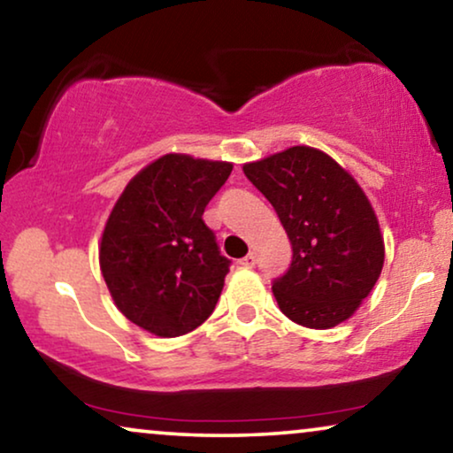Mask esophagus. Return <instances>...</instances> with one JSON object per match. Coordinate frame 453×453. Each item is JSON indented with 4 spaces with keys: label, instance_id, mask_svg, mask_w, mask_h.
<instances>
[{
    "label": "esophagus",
    "instance_id": "1",
    "mask_svg": "<svg viewBox=\"0 0 453 453\" xmlns=\"http://www.w3.org/2000/svg\"><path fill=\"white\" fill-rule=\"evenodd\" d=\"M238 265H240V267H244V269H252L257 265V257L250 252V255H246L244 258H240Z\"/></svg>",
    "mask_w": 453,
    "mask_h": 453
}]
</instances>
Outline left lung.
I'll use <instances>...</instances> for the list:
<instances>
[{"mask_svg":"<svg viewBox=\"0 0 453 453\" xmlns=\"http://www.w3.org/2000/svg\"><path fill=\"white\" fill-rule=\"evenodd\" d=\"M292 242L273 281L280 311L311 329L348 321L381 275L385 242L375 209L352 173L315 147H289L244 164Z\"/></svg>","mask_w":453,"mask_h":453,"instance_id":"1","label":"left lung"}]
</instances>
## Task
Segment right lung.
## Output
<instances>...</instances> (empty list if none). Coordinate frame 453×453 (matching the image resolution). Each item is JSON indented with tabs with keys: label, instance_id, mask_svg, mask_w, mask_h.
<instances>
[{
	"label": "right lung",
	"instance_id": "right-lung-1",
	"mask_svg": "<svg viewBox=\"0 0 453 453\" xmlns=\"http://www.w3.org/2000/svg\"><path fill=\"white\" fill-rule=\"evenodd\" d=\"M232 170L230 161L167 153L144 165L113 204L99 267L118 311L149 334L184 335L213 312L230 261L203 213Z\"/></svg>",
	"mask_w": 453,
	"mask_h": 453
}]
</instances>
